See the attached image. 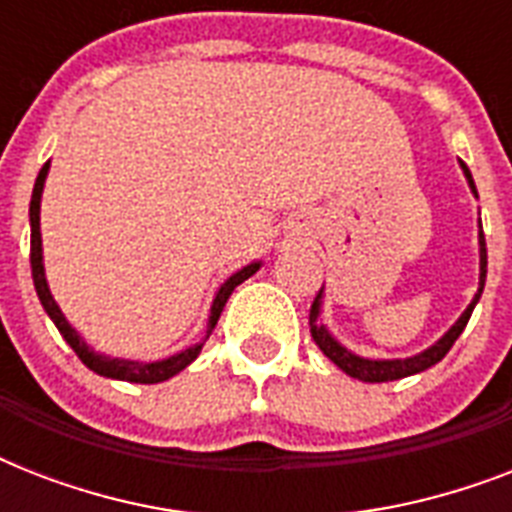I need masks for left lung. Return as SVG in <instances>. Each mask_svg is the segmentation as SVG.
<instances>
[{"mask_svg": "<svg viewBox=\"0 0 512 512\" xmlns=\"http://www.w3.org/2000/svg\"><path fill=\"white\" fill-rule=\"evenodd\" d=\"M462 172H465V177H468L470 183V191L476 193V183H473V175H470L468 164L460 162ZM478 247H481V279H478V295L473 297V303L465 308V313H462L460 319H457V324H454L449 332H446L441 340L436 342V345H430L428 350H422V353H417V356L412 358H382V361H372V358H361L356 356V353H350L348 348H342L340 342L335 340V337L329 335L327 327L324 324H319V313H321V289L319 295H316V300H313L311 305V337L316 340V345L321 348V353L329 358V361H335L337 366H340L342 372L350 374V377H356V380L361 382H390V380H401V377H409V374H417V372H425V369H430L433 364H438L441 358L452 350V345L457 342V337L462 335V329L468 327L470 321V313H473V308H476L478 297H481V292H484V284H486V239H484V231L478 233Z\"/></svg>", "mask_w": 512, "mask_h": 512, "instance_id": "obj_1", "label": "left lung"}]
</instances>
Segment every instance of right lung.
<instances>
[{"instance_id":"right-lung-1","label":"right lung","mask_w":512,"mask_h":512,"mask_svg":"<svg viewBox=\"0 0 512 512\" xmlns=\"http://www.w3.org/2000/svg\"><path fill=\"white\" fill-rule=\"evenodd\" d=\"M47 170H50V162H44V167L39 170V177H36L34 183V193H31V207H28V217H31V276H34V287L36 295L42 300L44 311L55 321V327L63 335V340L74 348V353L82 358L84 366H90L95 374H103V377H111V380H124V382H143V385H154V382H164L175 377L177 372H183L185 366L191 364L193 358L199 356L201 348H204V342L207 337L212 335V329H215L217 319H220V313H223L225 303H228V297L236 287H239L241 281H247L252 273L260 271V263L244 265L241 271H236L231 279L225 281L223 287L217 289L215 303H212V311H209V321H207V335L204 340L191 345V348L180 350L175 356L162 358V361H130V358H111L103 356V353H95V350L82 340V337L76 335V329L71 327L63 316V311L58 308V303L52 300L50 287H47V279H44V263H42V231H39V204H42V188H44V177H47Z\"/></svg>"}]
</instances>
